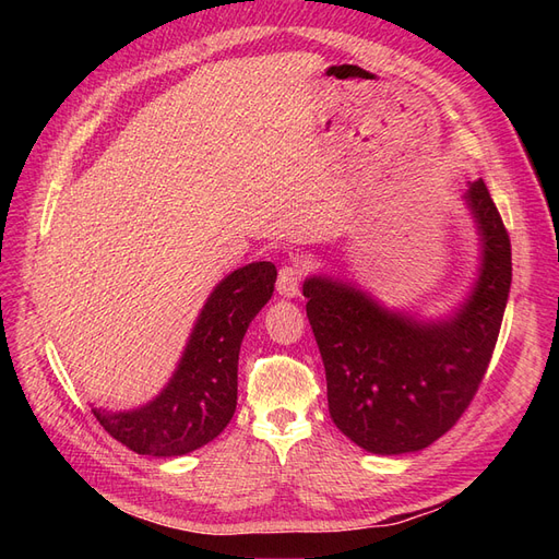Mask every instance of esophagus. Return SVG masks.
<instances>
[{
    "mask_svg": "<svg viewBox=\"0 0 559 559\" xmlns=\"http://www.w3.org/2000/svg\"><path fill=\"white\" fill-rule=\"evenodd\" d=\"M300 280H302V270L298 263L282 265L280 277H277V294L284 298H296L300 294Z\"/></svg>",
    "mask_w": 559,
    "mask_h": 559,
    "instance_id": "esophagus-1",
    "label": "esophagus"
}]
</instances>
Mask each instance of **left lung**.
<instances>
[{"instance_id": "8db88e82", "label": "left lung", "mask_w": 559, "mask_h": 559, "mask_svg": "<svg viewBox=\"0 0 559 559\" xmlns=\"http://www.w3.org/2000/svg\"><path fill=\"white\" fill-rule=\"evenodd\" d=\"M464 205L478 230L480 265L448 317L392 310L347 280L302 282L331 419L366 452L429 448L468 408L492 359L511 292V240L483 179L468 183Z\"/></svg>"}]
</instances>
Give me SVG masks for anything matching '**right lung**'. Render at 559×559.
I'll list each match as a JSON object with an SVG mask.
<instances>
[{
	"mask_svg": "<svg viewBox=\"0 0 559 559\" xmlns=\"http://www.w3.org/2000/svg\"><path fill=\"white\" fill-rule=\"evenodd\" d=\"M275 280L277 267L257 261L218 282L158 396L130 411L93 408L105 431L132 452L151 456H181L214 441L238 405L242 337L273 296Z\"/></svg>",
	"mask_w": 559,
	"mask_h": 559,
	"instance_id": "obj_1",
	"label": "right lung"
}]
</instances>
